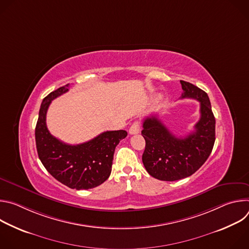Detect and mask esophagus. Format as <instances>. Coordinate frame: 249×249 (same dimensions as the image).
Wrapping results in <instances>:
<instances>
[{"instance_id":"obj_1","label":"esophagus","mask_w":249,"mask_h":249,"mask_svg":"<svg viewBox=\"0 0 249 249\" xmlns=\"http://www.w3.org/2000/svg\"><path fill=\"white\" fill-rule=\"evenodd\" d=\"M140 131H141V124H140L139 121H135V122L131 125V127H130V129H129V134L135 135V134L140 133Z\"/></svg>"}]
</instances>
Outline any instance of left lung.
<instances>
[{"label":"left lung","mask_w":249,"mask_h":249,"mask_svg":"<svg viewBox=\"0 0 249 249\" xmlns=\"http://www.w3.org/2000/svg\"><path fill=\"white\" fill-rule=\"evenodd\" d=\"M180 98L200 102V119L194 132L177 138L156 115L144 119L142 136L146 141L142 160L148 173L163 181H175L192 175L209 158L215 144V116L208 94L198 87L180 81Z\"/></svg>","instance_id":"1"}]
</instances>
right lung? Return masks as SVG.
<instances>
[{
  "instance_id": "right-lung-1",
  "label": "right lung",
  "mask_w": 249,
  "mask_h": 249,
  "mask_svg": "<svg viewBox=\"0 0 249 249\" xmlns=\"http://www.w3.org/2000/svg\"><path fill=\"white\" fill-rule=\"evenodd\" d=\"M68 90L69 84L50 92L41 103L35 127L37 154L44 167L59 182L77 190L94 188L109 177L115 148L127 132L106 131L79 145L66 144L52 136L46 126L48 107L53 99Z\"/></svg>"
}]
</instances>
